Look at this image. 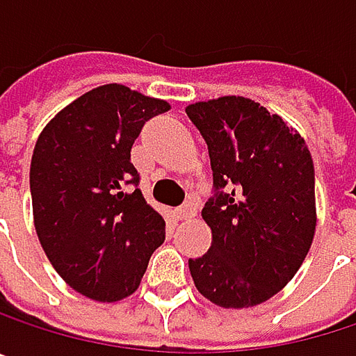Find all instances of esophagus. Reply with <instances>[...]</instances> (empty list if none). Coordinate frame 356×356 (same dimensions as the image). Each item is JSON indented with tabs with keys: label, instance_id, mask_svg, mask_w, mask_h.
Wrapping results in <instances>:
<instances>
[{
	"label": "esophagus",
	"instance_id": "esophagus-1",
	"mask_svg": "<svg viewBox=\"0 0 356 356\" xmlns=\"http://www.w3.org/2000/svg\"><path fill=\"white\" fill-rule=\"evenodd\" d=\"M195 212H197V202H195V197H189L185 204H181L177 208V218L179 220H189L195 216Z\"/></svg>",
	"mask_w": 356,
	"mask_h": 356
}]
</instances>
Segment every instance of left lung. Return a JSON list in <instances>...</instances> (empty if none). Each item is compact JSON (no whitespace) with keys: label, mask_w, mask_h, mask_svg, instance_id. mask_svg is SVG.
Returning a JSON list of instances; mask_svg holds the SVG:
<instances>
[{"label":"left lung","mask_w":356,"mask_h":356,"mask_svg":"<svg viewBox=\"0 0 356 356\" xmlns=\"http://www.w3.org/2000/svg\"><path fill=\"white\" fill-rule=\"evenodd\" d=\"M202 134L212 197L202 216L212 245L189 259L197 291L220 307H253L301 268L316 233V173L305 140L243 97L185 108Z\"/></svg>","instance_id":"1"}]
</instances>
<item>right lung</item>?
<instances>
[{
  "label": "right lung",
  "instance_id": "right-lung-1",
  "mask_svg": "<svg viewBox=\"0 0 356 356\" xmlns=\"http://www.w3.org/2000/svg\"><path fill=\"white\" fill-rule=\"evenodd\" d=\"M169 105L121 84L99 86L55 115L38 136L31 195L38 241L59 276L84 297L131 295L165 218L146 204L131 146Z\"/></svg>",
  "mask_w": 356,
  "mask_h": 356
}]
</instances>
